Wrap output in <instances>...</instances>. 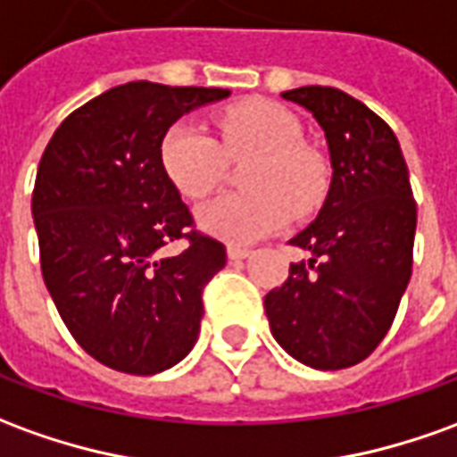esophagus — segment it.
Masks as SVG:
<instances>
[{"instance_id": "1", "label": "esophagus", "mask_w": 457, "mask_h": 457, "mask_svg": "<svg viewBox=\"0 0 457 457\" xmlns=\"http://www.w3.org/2000/svg\"><path fill=\"white\" fill-rule=\"evenodd\" d=\"M228 257L229 260H247L250 257V250L247 247H237V245H229L228 247Z\"/></svg>"}]
</instances>
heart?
Segmentation results:
<instances>
[{"instance_id": "heart-1", "label": "heart", "mask_w": 457, "mask_h": 457, "mask_svg": "<svg viewBox=\"0 0 457 457\" xmlns=\"http://www.w3.org/2000/svg\"><path fill=\"white\" fill-rule=\"evenodd\" d=\"M220 142L195 120H178L161 140V165L183 197L212 193L229 158H252L245 185L252 193L218 195L197 207V228L232 245H250L284 228L296 212L317 207L327 190V170L317 153L302 145V126L272 101H242L218 118Z\"/></svg>"}]
</instances>
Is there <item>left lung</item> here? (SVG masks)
Listing matches in <instances>:
<instances>
[{"mask_svg": "<svg viewBox=\"0 0 457 457\" xmlns=\"http://www.w3.org/2000/svg\"><path fill=\"white\" fill-rule=\"evenodd\" d=\"M324 130L331 183L312 225L289 239L309 252L264 296L274 341L319 371L349 369L394 324L413 267L416 203L388 123L331 86L284 91Z\"/></svg>", "mask_w": 457, "mask_h": 457, "instance_id": "left-lung-1", "label": "left lung"}]
</instances>
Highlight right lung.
<instances>
[{
	"instance_id": "1",
	"label": "right lung",
	"mask_w": 457,
	"mask_h": 457,
	"mask_svg": "<svg viewBox=\"0 0 457 457\" xmlns=\"http://www.w3.org/2000/svg\"><path fill=\"white\" fill-rule=\"evenodd\" d=\"M228 88L130 81L76 108L41 155L31 215L41 274L63 324L108 369L153 376L195 346L203 287L228 262L225 245L193 225L162 173L161 140L178 118L228 98Z\"/></svg>"
}]
</instances>
